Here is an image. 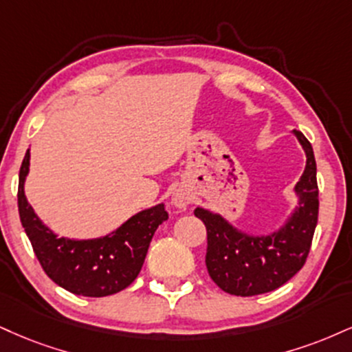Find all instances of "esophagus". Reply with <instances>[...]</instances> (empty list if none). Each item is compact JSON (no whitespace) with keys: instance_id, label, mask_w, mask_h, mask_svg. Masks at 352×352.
<instances>
[{"instance_id":"obj_1","label":"esophagus","mask_w":352,"mask_h":352,"mask_svg":"<svg viewBox=\"0 0 352 352\" xmlns=\"http://www.w3.org/2000/svg\"><path fill=\"white\" fill-rule=\"evenodd\" d=\"M172 203H173V206H177V208L185 210L188 206V203H190V195L182 188L175 190V192H173V195H172Z\"/></svg>"}]
</instances>
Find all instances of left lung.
<instances>
[{
	"label": "left lung",
	"mask_w": 352,
	"mask_h": 352,
	"mask_svg": "<svg viewBox=\"0 0 352 352\" xmlns=\"http://www.w3.org/2000/svg\"><path fill=\"white\" fill-rule=\"evenodd\" d=\"M302 144L307 165L295 185L298 205L285 224L265 236L236 230L221 214L200 208L195 217L206 226V269L219 289L238 297L272 292L289 282L307 261L318 223V184L313 147L298 129L292 131Z\"/></svg>",
	"instance_id": "obj_1"
}]
</instances>
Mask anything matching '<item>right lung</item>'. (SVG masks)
Masks as SVG:
<instances>
[{"label":"right lung","mask_w":352,"mask_h":352,"mask_svg":"<svg viewBox=\"0 0 352 352\" xmlns=\"http://www.w3.org/2000/svg\"><path fill=\"white\" fill-rule=\"evenodd\" d=\"M29 159L28 149L19 170V218L44 272L62 289L83 297H107L129 287L141 272L155 230L168 219L164 203L139 211L101 238H58L41 221L24 195Z\"/></svg>","instance_id":"1"}]
</instances>
